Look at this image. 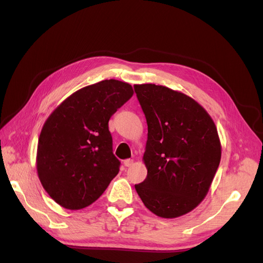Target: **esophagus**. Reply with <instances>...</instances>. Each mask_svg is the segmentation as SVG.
Masks as SVG:
<instances>
[{
    "instance_id": "obj_1",
    "label": "esophagus",
    "mask_w": 263,
    "mask_h": 263,
    "mask_svg": "<svg viewBox=\"0 0 263 263\" xmlns=\"http://www.w3.org/2000/svg\"><path fill=\"white\" fill-rule=\"evenodd\" d=\"M133 164H134L133 159H126V160L124 161V165L125 166H132Z\"/></svg>"
}]
</instances>
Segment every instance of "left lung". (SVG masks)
I'll use <instances>...</instances> for the list:
<instances>
[{
  "instance_id": "left-lung-1",
  "label": "left lung",
  "mask_w": 263,
  "mask_h": 263,
  "mask_svg": "<svg viewBox=\"0 0 263 263\" xmlns=\"http://www.w3.org/2000/svg\"><path fill=\"white\" fill-rule=\"evenodd\" d=\"M134 89L148 125L147 178L135 189L157 216H182L204 200L218 169L216 126L185 94L156 84H135Z\"/></svg>"
}]
</instances>
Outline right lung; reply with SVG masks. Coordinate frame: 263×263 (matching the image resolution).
I'll list each match as a JSON object with an SVG mask.
<instances>
[{
	"label": "right lung",
	"instance_id": "add662e5",
	"mask_svg": "<svg viewBox=\"0 0 263 263\" xmlns=\"http://www.w3.org/2000/svg\"><path fill=\"white\" fill-rule=\"evenodd\" d=\"M134 94L130 84L104 80L71 94L45 122L37 147V173L60 206L91 205L119 171L108 121Z\"/></svg>",
	"mask_w": 263,
	"mask_h": 263
}]
</instances>
